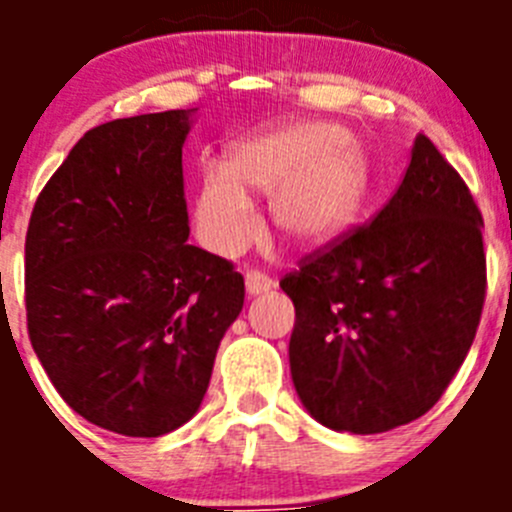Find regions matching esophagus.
Listing matches in <instances>:
<instances>
[{"label":"esophagus","mask_w":512,"mask_h":512,"mask_svg":"<svg viewBox=\"0 0 512 512\" xmlns=\"http://www.w3.org/2000/svg\"><path fill=\"white\" fill-rule=\"evenodd\" d=\"M269 289H274V282H271L269 277H264V274H259V271H251V274H246V295L248 297L266 295Z\"/></svg>","instance_id":"34e87169"}]
</instances>
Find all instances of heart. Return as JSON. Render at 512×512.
I'll use <instances>...</instances> for the list:
<instances>
[{"instance_id":"obj_1","label":"heart","mask_w":512,"mask_h":512,"mask_svg":"<svg viewBox=\"0 0 512 512\" xmlns=\"http://www.w3.org/2000/svg\"><path fill=\"white\" fill-rule=\"evenodd\" d=\"M369 161L359 140L323 120L277 122L235 140L223 169L202 171L194 230L220 256L241 253L256 235L251 194L269 197L271 225L295 248L338 241L359 217Z\"/></svg>"}]
</instances>
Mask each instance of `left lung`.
Instances as JSON below:
<instances>
[{"label": "left lung", "instance_id": "obj_1", "mask_svg": "<svg viewBox=\"0 0 512 512\" xmlns=\"http://www.w3.org/2000/svg\"><path fill=\"white\" fill-rule=\"evenodd\" d=\"M482 215L423 133L372 225L282 279L295 302L289 372L330 431L384 433L438 402L485 305Z\"/></svg>", "mask_w": 512, "mask_h": 512}]
</instances>
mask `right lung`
Wrapping results in <instances>:
<instances>
[{"label": "right lung", "mask_w": 512, "mask_h": 512, "mask_svg": "<svg viewBox=\"0 0 512 512\" xmlns=\"http://www.w3.org/2000/svg\"><path fill=\"white\" fill-rule=\"evenodd\" d=\"M197 110L84 133L35 202L27 330L58 395L104 431L158 438L194 418L243 277L189 246L182 146Z\"/></svg>", "instance_id": "right-lung-1"}]
</instances>
